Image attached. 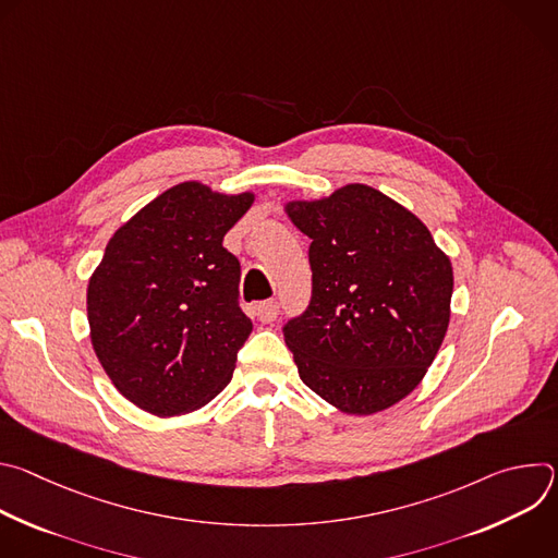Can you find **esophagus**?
I'll use <instances>...</instances> for the list:
<instances>
[{
  "label": "esophagus",
  "instance_id": "34e87169",
  "mask_svg": "<svg viewBox=\"0 0 558 558\" xmlns=\"http://www.w3.org/2000/svg\"><path fill=\"white\" fill-rule=\"evenodd\" d=\"M256 311H258L260 323H274L280 315V304H278V300H267V302H260L256 306Z\"/></svg>",
  "mask_w": 558,
  "mask_h": 558
}]
</instances>
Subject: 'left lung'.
<instances>
[{
	"instance_id": "1",
	"label": "left lung",
	"mask_w": 558,
	"mask_h": 558,
	"mask_svg": "<svg viewBox=\"0 0 558 558\" xmlns=\"http://www.w3.org/2000/svg\"><path fill=\"white\" fill-rule=\"evenodd\" d=\"M287 209L311 238V300L282 327L300 379L344 413L392 407L444 342L450 260L415 214L368 185Z\"/></svg>"
}]
</instances>
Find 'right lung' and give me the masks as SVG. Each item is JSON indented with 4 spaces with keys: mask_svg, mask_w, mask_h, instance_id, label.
<instances>
[{
    "mask_svg": "<svg viewBox=\"0 0 558 558\" xmlns=\"http://www.w3.org/2000/svg\"><path fill=\"white\" fill-rule=\"evenodd\" d=\"M252 201L181 183L110 238L88 284L90 338L138 409L190 413L231 381L254 325L241 308V263L222 238Z\"/></svg>",
    "mask_w": 558,
    "mask_h": 558,
    "instance_id": "add662e5",
    "label": "right lung"
}]
</instances>
